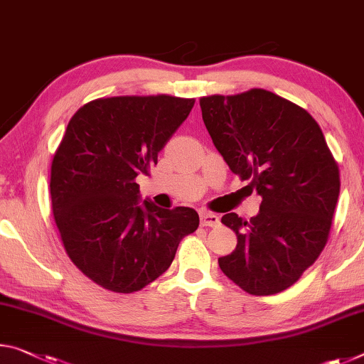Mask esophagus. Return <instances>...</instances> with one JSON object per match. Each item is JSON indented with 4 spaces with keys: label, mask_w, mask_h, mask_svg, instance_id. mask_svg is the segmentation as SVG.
Listing matches in <instances>:
<instances>
[{
    "label": "esophagus",
    "mask_w": 364,
    "mask_h": 364,
    "mask_svg": "<svg viewBox=\"0 0 364 364\" xmlns=\"http://www.w3.org/2000/svg\"><path fill=\"white\" fill-rule=\"evenodd\" d=\"M199 217L203 227H218V225H220V218L212 212H200Z\"/></svg>",
    "instance_id": "esophagus-1"
}]
</instances>
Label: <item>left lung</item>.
Wrapping results in <instances>:
<instances>
[{
  "instance_id": "left-lung-1",
  "label": "left lung",
  "mask_w": 364,
  "mask_h": 364,
  "mask_svg": "<svg viewBox=\"0 0 364 364\" xmlns=\"http://www.w3.org/2000/svg\"><path fill=\"white\" fill-rule=\"evenodd\" d=\"M213 146L262 198L250 222L230 212L236 233L222 272L250 295L287 290L316 262L331 233L340 193L338 165L306 109L264 89L199 100Z\"/></svg>"
}]
</instances>
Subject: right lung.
I'll use <instances>...</instances> for the list:
<instances>
[{
    "label": "right lung",
    "instance_id": "right-lung-1",
    "mask_svg": "<svg viewBox=\"0 0 364 364\" xmlns=\"http://www.w3.org/2000/svg\"><path fill=\"white\" fill-rule=\"evenodd\" d=\"M193 107L194 99L165 94L108 97L69 119L51 161V209L69 259L105 290L134 293L152 284L199 227L189 207L141 205L136 183Z\"/></svg>",
    "mask_w": 364,
    "mask_h": 364
}]
</instances>
